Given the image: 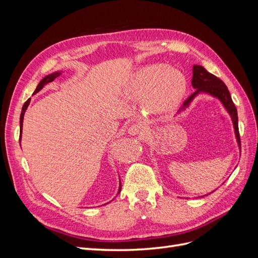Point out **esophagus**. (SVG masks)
Here are the masks:
<instances>
[{"label":"esophagus","mask_w":258,"mask_h":258,"mask_svg":"<svg viewBox=\"0 0 258 258\" xmlns=\"http://www.w3.org/2000/svg\"><path fill=\"white\" fill-rule=\"evenodd\" d=\"M128 134L131 136H140V138L142 140H146L148 138L146 128L142 126V124H139V123H134L131 124V126H129Z\"/></svg>","instance_id":"obj_1"}]
</instances>
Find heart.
Segmentation results:
<instances>
[{
	"label": "heart",
	"mask_w": 258,
	"mask_h": 258,
	"mask_svg": "<svg viewBox=\"0 0 258 258\" xmlns=\"http://www.w3.org/2000/svg\"><path fill=\"white\" fill-rule=\"evenodd\" d=\"M184 75L174 69L161 64L140 68L132 75L129 93L141 97L143 106L150 112H160L173 105L185 88Z\"/></svg>",
	"instance_id": "heart-1"
}]
</instances>
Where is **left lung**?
<instances>
[{"label": "left lung", "mask_w": 258, "mask_h": 258, "mask_svg": "<svg viewBox=\"0 0 258 258\" xmlns=\"http://www.w3.org/2000/svg\"><path fill=\"white\" fill-rule=\"evenodd\" d=\"M191 85L192 87L196 89V91H195L188 99L185 100L183 106L179 108L177 114L184 111L186 107H188L189 104L191 103V101L195 99V97H197V95H199L201 92L208 93L210 96L217 98L221 101L222 104L226 108V111L228 112V114L231 117L237 142H238L239 148L241 150V141H240L239 127H238V113H237V108L231 100V96L227 86H226L220 79H217L215 75L209 73L204 67L197 66V64H195L192 67Z\"/></svg>", "instance_id": "1"}]
</instances>
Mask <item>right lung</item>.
Here are the masks:
<instances>
[{
    "mask_svg": "<svg viewBox=\"0 0 258 258\" xmlns=\"http://www.w3.org/2000/svg\"><path fill=\"white\" fill-rule=\"evenodd\" d=\"M61 74V72H54V73H51V74H49V75H47V76H45L44 79L38 83V85H37V87H36V89H35V91L33 92V95H35V93H37L38 91H40L41 89H43V87L45 85H47L48 83H51L54 79H56V77H58L59 75ZM30 100L31 99H29L27 102L23 104V106H22V110H21V114H20V136H19V142L21 141V134H22V122H23V116H25V113H26V110L28 108V106H29V104H30ZM120 190H121V183L119 182V189H118V192H117V195H118L119 192H120Z\"/></svg>",
    "mask_w": 258,
    "mask_h": 258,
    "instance_id": "add662e5",
    "label": "right lung"
}]
</instances>
